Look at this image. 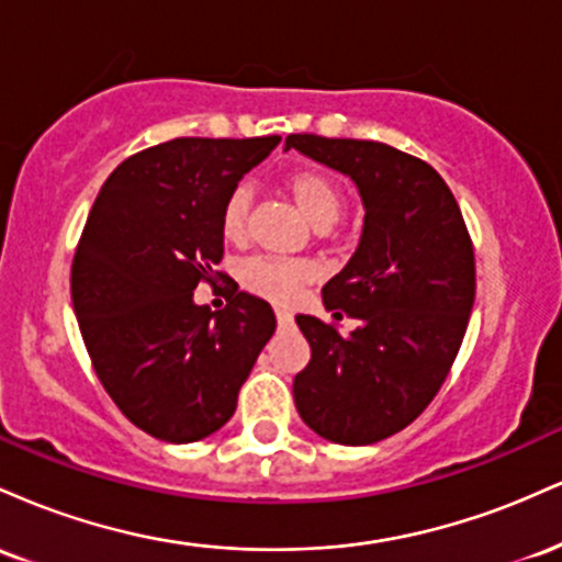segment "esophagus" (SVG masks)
Here are the masks:
<instances>
[{"instance_id": "obj_1", "label": "esophagus", "mask_w": 562, "mask_h": 562, "mask_svg": "<svg viewBox=\"0 0 562 562\" xmlns=\"http://www.w3.org/2000/svg\"><path fill=\"white\" fill-rule=\"evenodd\" d=\"M274 317H277V325H280V327H288L290 322H293V314L285 312V308H274Z\"/></svg>"}]
</instances>
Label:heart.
<instances>
[{"instance_id": "obj_1", "label": "heart", "mask_w": 562, "mask_h": 562, "mask_svg": "<svg viewBox=\"0 0 562 562\" xmlns=\"http://www.w3.org/2000/svg\"><path fill=\"white\" fill-rule=\"evenodd\" d=\"M290 198L301 209V214L308 218V224L317 229H327L344 216L346 195L330 177L319 171H301L290 177L288 182ZM248 211H250V195L248 190H235L224 200L222 216H218V229L222 237L229 245H240L248 232ZM312 269L301 261H285V259H269V256H259V259L245 261L240 267V282L245 290L261 295L269 301H290L303 282H308Z\"/></svg>"}]
</instances>
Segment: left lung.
Returning a JSON list of instances; mask_svg holds the SVG:
<instances>
[{
	"mask_svg": "<svg viewBox=\"0 0 562 562\" xmlns=\"http://www.w3.org/2000/svg\"><path fill=\"white\" fill-rule=\"evenodd\" d=\"M317 164L351 177L364 203L357 254L322 288L335 322L299 314L312 359L293 380L301 420L333 443L383 441L434 402L475 301V256L465 218L434 166L370 139L290 134Z\"/></svg>",
	"mask_w": 562,
	"mask_h": 562,
	"instance_id": "8db88e82",
	"label": "left lung"
}]
</instances>
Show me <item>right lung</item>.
I'll list each match as a JSON object with an SVG mask.
<instances>
[{
  "label": "right lung",
  "mask_w": 562,
  "mask_h": 562,
  "mask_svg": "<svg viewBox=\"0 0 562 562\" xmlns=\"http://www.w3.org/2000/svg\"><path fill=\"white\" fill-rule=\"evenodd\" d=\"M277 145L179 137L147 147L89 211L70 267L83 346L115 406L160 441L216 434L277 327L272 306L235 280L222 312L192 301L200 282L224 277V200Z\"/></svg>",
  "instance_id": "1"
}]
</instances>
